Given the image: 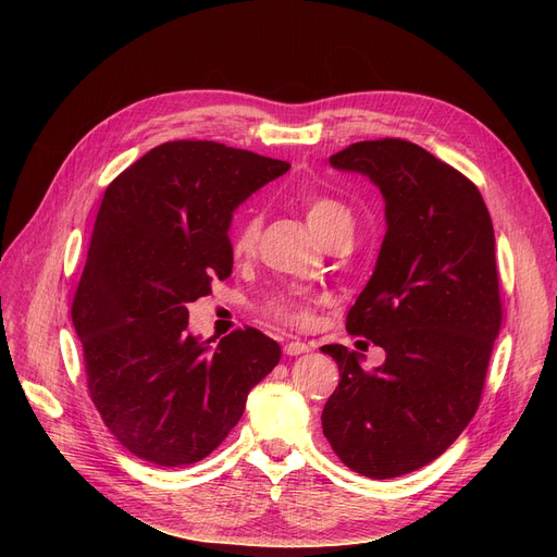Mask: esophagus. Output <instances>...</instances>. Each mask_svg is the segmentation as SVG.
<instances>
[{"label": "esophagus", "mask_w": 557, "mask_h": 557, "mask_svg": "<svg viewBox=\"0 0 557 557\" xmlns=\"http://www.w3.org/2000/svg\"><path fill=\"white\" fill-rule=\"evenodd\" d=\"M284 352H286L288 357H298V355L309 352V345L302 343V341H288V343L284 345Z\"/></svg>", "instance_id": "esophagus-1"}]
</instances>
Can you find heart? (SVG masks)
<instances>
[{
  "mask_svg": "<svg viewBox=\"0 0 557 557\" xmlns=\"http://www.w3.org/2000/svg\"><path fill=\"white\" fill-rule=\"evenodd\" d=\"M305 219L311 227V232L320 242H327L336 232L352 230V214L345 205L327 194H309L302 198ZM261 234V214L257 210H246L242 219L234 225L232 232V255L234 257H250L257 250ZM318 307V298L311 294H302V290H288V294H275L267 302H263V313L280 320V323L294 325V327H307L313 320V311Z\"/></svg>",
  "mask_w": 557,
  "mask_h": 557,
  "instance_id": "b5f03b06",
  "label": "heart"
}]
</instances>
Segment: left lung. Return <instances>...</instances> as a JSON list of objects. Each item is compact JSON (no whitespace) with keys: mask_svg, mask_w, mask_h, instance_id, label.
I'll return each instance as SVG.
<instances>
[{"mask_svg":"<svg viewBox=\"0 0 557 557\" xmlns=\"http://www.w3.org/2000/svg\"><path fill=\"white\" fill-rule=\"evenodd\" d=\"M330 162L386 198L374 273L345 320L386 361L363 370L347 347H323L341 372L323 433L349 470L395 479L441 456L479 408L504 320L494 227L479 187L413 141H357Z\"/></svg>","mask_w":557,"mask_h":557,"instance_id":"obj_1","label":"left lung"}]
</instances>
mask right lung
Wrapping results in <instances>:
<instances>
[{
	"label": "right lung",
	"instance_id": "1",
	"mask_svg": "<svg viewBox=\"0 0 557 557\" xmlns=\"http://www.w3.org/2000/svg\"><path fill=\"white\" fill-rule=\"evenodd\" d=\"M290 169L208 139L164 141L108 185L72 302L103 424L160 467L210 456L280 361L255 327L216 347L187 332V305L232 273L234 208Z\"/></svg>",
	"mask_w": 557,
	"mask_h": 557
}]
</instances>
